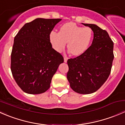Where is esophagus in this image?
Listing matches in <instances>:
<instances>
[{
    "label": "esophagus",
    "instance_id": "esophagus-1",
    "mask_svg": "<svg viewBox=\"0 0 125 125\" xmlns=\"http://www.w3.org/2000/svg\"><path fill=\"white\" fill-rule=\"evenodd\" d=\"M68 59V57L66 56L64 57V62H67Z\"/></svg>",
    "mask_w": 125,
    "mask_h": 125
}]
</instances>
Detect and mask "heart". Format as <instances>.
<instances>
[{
    "label": "heart",
    "mask_w": 125,
    "mask_h": 125,
    "mask_svg": "<svg viewBox=\"0 0 125 125\" xmlns=\"http://www.w3.org/2000/svg\"><path fill=\"white\" fill-rule=\"evenodd\" d=\"M93 37L91 28H83L73 22L63 24L59 32L52 31L50 36V42L56 51H61L68 42V49L74 55L84 53L89 48Z\"/></svg>",
    "instance_id": "heart-1"
}]
</instances>
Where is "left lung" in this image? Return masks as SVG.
Here are the masks:
<instances>
[{"instance_id": "obj_1", "label": "left lung", "mask_w": 125, "mask_h": 125, "mask_svg": "<svg viewBox=\"0 0 125 125\" xmlns=\"http://www.w3.org/2000/svg\"><path fill=\"white\" fill-rule=\"evenodd\" d=\"M94 32L91 45L82 54L68 60L67 79L74 91L91 94L106 81L114 59V43L106 30L94 24L83 23Z\"/></svg>"}]
</instances>
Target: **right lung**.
Here are the masks:
<instances>
[{
  "instance_id": "right-lung-1",
  "label": "right lung",
  "mask_w": 125,
  "mask_h": 125,
  "mask_svg": "<svg viewBox=\"0 0 125 125\" xmlns=\"http://www.w3.org/2000/svg\"><path fill=\"white\" fill-rule=\"evenodd\" d=\"M61 19L37 18L26 23L14 37L11 70L18 86L28 94L45 93L59 65L61 54L52 48L50 33Z\"/></svg>"
}]
</instances>
